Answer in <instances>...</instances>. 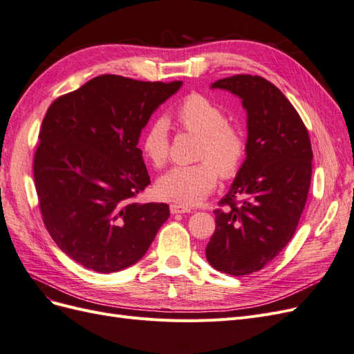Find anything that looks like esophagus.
<instances>
[{
    "label": "esophagus",
    "mask_w": 354,
    "mask_h": 354,
    "mask_svg": "<svg viewBox=\"0 0 354 354\" xmlns=\"http://www.w3.org/2000/svg\"><path fill=\"white\" fill-rule=\"evenodd\" d=\"M169 211H171V214H185V212H190V208L183 207V205H177V203H171Z\"/></svg>",
    "instance_id": "34e87169"
}]
</instances>
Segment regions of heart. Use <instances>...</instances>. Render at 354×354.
Returning a JSON list of instances; mask_svg holds the SVG:
<instances>
[{
  "label": "heart",
  "mask_w": 354,
  "mask_h": 354,
  "mask_svg": "<svg viewBox=\"0 0 354 354\" xmlns=\"http://www.w3.org/2000/svg\"><path fill=\"white\" fill-rule=\"evenodd\" d=\"M176 118L185 131L199 136L195 165L174 167L158 180L156 194L181 205H198L217 185L238 174L245 158L243 134L229 124L227 115L217 103L202 94H190L181 102ZM140 147L155 168H162L169 158L168 121L159 116L147 125Z\"/></svg>",
  "instance_id": "b5f03b06"
}]
</instances>
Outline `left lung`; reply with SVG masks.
I'll use <instances>...</instances> for the list:
<instances>
[{
	"label": "left lung",
	"instance_id": "left-lung-1",
	"mask_svg": "<svg viewBox=\"0 0 354 354\" xmlns=\"http://www.w3.org/2000/svg\"><path fill=\"white\" fill-rule=\"evenodd\" d=\"M242 100L246 111L245 160L216 209L207 245L214 269L232 276L261 270L294 236L312 180L307 128L283 93L257 75L211 84ZM241 198L240 203L237 199Z\"/></svg>",
	"mask_w": 354,
	"mask_h": 354
}]
</instances>
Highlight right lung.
<instances>
[{
    "label": "right lung",
    "mask_w": 354,
    "mask_h": 354,
    "mask_svg": "<svg viewBox=\"0 0 354 354\" xmlns=\"http://www.w3.org/2000/svg\"><path fill=\"white\" fill-rule=\"evenodd\" d=\"M181 84L100 75L50 104L34 158L35 189L50 236L85 269L133 266L168 220L167 203L134 201L151 185L137 145Z\"/></svg>",
    "instance_id": "add662e5"
}]
</instances>
